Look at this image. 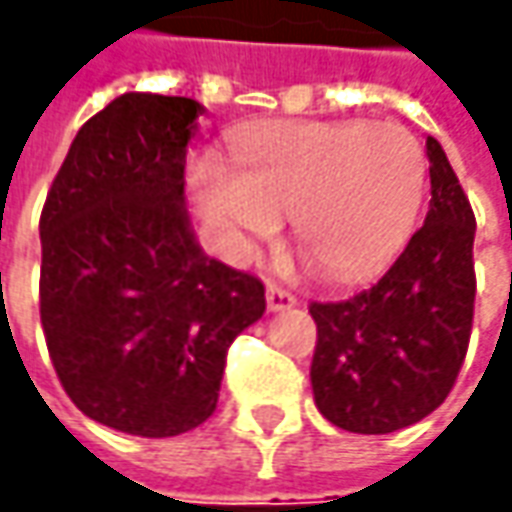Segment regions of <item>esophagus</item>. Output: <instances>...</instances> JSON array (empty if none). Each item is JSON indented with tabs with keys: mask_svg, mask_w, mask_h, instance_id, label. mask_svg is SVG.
<instances>
[{
	"mask_svg": "<svg viewBox=\"0 0 512 512\" xmlns=\"http://www.w3.org/2000/svg\"><path fill=\"white\" fill-rule=\"evenodd\" d=\"M265 299H267V310H270V313L290 310V307L296 305V296H293V293H287L285 287H279V285H267Z\"/></svg>",
	"mask_w": 512,
	"mask_h": 512,
	"instance_id": "34e87169",
	"label": "esophagus"
}]
</instances>
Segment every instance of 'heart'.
<instances>
[{
	"instance_id": "heart-1",
	"label": "heart",
	"mask_w": 512,
	"mask_h": 512,
	"mask_svg": "<svg viewBox=\"0 0 512 512\" xmlns=\"http://www.w3.org/2000/svg\"><path fill=\"white\" fill-rule=\"evenodd\" d=\"M236 159L239 173L193 165L199 210L242 253L290 216L299 247L339 282L387 265L422 210L427 159L402 125L282 122L250 133Z\"/></svg>"
}]
</instances>
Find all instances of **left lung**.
<instances>
[{
  "label": "left lung",
  "instance_id": "left-lung-1",
  "mask_svg": "<svg viewBox=\"0 0 512 512\" xmlns=\"http://www.w3.org/2000/svg\"><path fill=\"white\" fill-rule=\"evenodd\" d=\"M430 210L382 279L344 302H310L313 399L327 422L382 436L422 422L462 370L476 302V216L427 136Z\"/></svg>",
  "mask_w": 512,
  "mask_h": 512
}]
</instances>
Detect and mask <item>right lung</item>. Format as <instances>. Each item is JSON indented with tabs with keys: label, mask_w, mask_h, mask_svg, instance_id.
Listing matches in <instances>:
<instances>
[{
	"label": "right lung",
	"mask_w": 512,
	"mask_h": 512,
	"mask_svg": "<svg viewBox=\"0 0 512 512\" xmlns=\"http://www.w3.org/2000/svg\"><path fill=\"white\" fill-rule=\"evenodd\" d=\"M202 105L125 93L79 128L39 219V316L85 416L165 439L207 422L227 347L265 313V285L205 256L185 210Z\"/></svg>",
	"instance_id": "right-lung-1"
}]
</instances>
